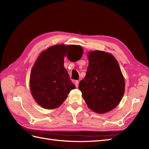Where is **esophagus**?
<instances>
[{
	"label": "esophagus",
	"instance_id": "esophagus-1",
	"mask_svg": "<svg viewBox=\"0 0 149 149\" xmlns=\"http://www.w3.org/2000/svg\"><path fill=\"white\" fill-rule=\"evenodd\" d=\"M74 84H75V86L76 88L78 87V84H79V81L78 80H76L74 81Z\"/></svg>",
	"mask_w": 149,
	"mask_h": 149
}]
</instances>
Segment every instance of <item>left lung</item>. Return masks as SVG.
<instances>
[{"label":"left lung","instance_id":"obj_1","mask_svg":"<svg viewBox=\"0 0 149 149\" xmlns=\"http://www.w3.org/2000/svg\"><path fill=\"white\" fill-rule=\"evenodd\" d=\"M86 74L79 89L90 109L104 114L113 109L124 93L125 81L119 64L111 54L94 51L89 53Z\"/></svg>","mask_w":149,"mask_h":149}]
</instances>
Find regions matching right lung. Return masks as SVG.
<instances>
[{
    "instance_id": "right-lung-1",
    "label": "right lung",
    "mask_w": 149,
    "mask_h": 149,
    "mask_svg": "<svg viewBox=\"0 0 149 149\" xmlns=\"http://www.w3.org/2000/svg\"><path fill=\"white\" fill-rule=\"evenodd\" d=\"M79 46L56 45L42 52L30 74V91L35 101L45 109H55L75 88L64 67V56L68 53L82 56Z\"/></svg>"
}]
</instances>
